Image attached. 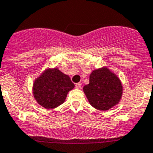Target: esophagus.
<instances>
[{"instance_id": "esophagus-1", "label": "esophagus", "mask_w": 153, "mask_h": 153, "mask_svg": "<svg viewBox=\"0 0 153 153\" xmlns=\"http://www.w3.org/2000/svg\"><path fill=\"white\" fill-rule=\"evenodd\" d=\"M81 87H82V84L81 83H76L75 84V88L76 89H81Z\"/></svg>"}]
</instances>
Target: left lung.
<instances>
[{
	"label": "left lung",
	"mask_w": 153,
	"mask_h": 153,
	"mask_svg": "<svg viewBox=\"0 0 153 153\" xmlns=\"http://www.w3.org/2000/svg\"><path fill=\"white\" fill-rule=\"evenodd\" d=\"M83 91L92 106L107 111L120 102L123 94L121 82L107 68L94 70L89 76V83Z\"/></svg>",
	"instance_id": "left-lung-1"
}]
</instances>
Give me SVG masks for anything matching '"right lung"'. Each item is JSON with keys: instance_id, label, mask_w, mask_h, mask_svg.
<instances>
[{"instance_id": "obj_1", "label": "right lung", "mask_w": 153, "mask_h": 153, "mask_svg": "<svg viewBox=\"0 0 153 153\" xmlns=\"http://www.w3.org/2000/svg\"><path fill=\"white\" fill-rule=\"evenodd\" d=\"M74 87L68 75L57 68L48 69L33 83V97L45 108H55L64 102L68 92Z\"/></svg>"}]
</instances>
